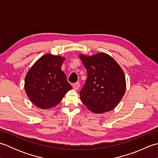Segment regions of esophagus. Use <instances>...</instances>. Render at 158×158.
<instances>
[{
	"instance_id": "34e87169",
	"label": "esophagus",
	"mask_w": 158,
	"mask_h": 158,
	"mask_svg": "<svg viewBox=\"0 0 158 158\" xmlns=\"http://www.w3.org/2000/svg\"><path fill=\"white\" fill-rule=\"evenodd\" d=\"M79 86H80L79 82H77L75 83H74L73 85L74 89H75V90H78L79 88Z\"/></svg>"
}]
</instances>
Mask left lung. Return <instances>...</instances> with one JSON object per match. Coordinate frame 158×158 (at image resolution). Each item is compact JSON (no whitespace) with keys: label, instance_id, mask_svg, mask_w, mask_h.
Masks as SVG:
<instances>
[{"label":"left lung","instance_id":"8db88e82","mask_svg":"<svg viewBox=\"0 0 158 158\" xmlns=\"http://www.w3.org/2000/svg\"><path fill=\"white\" fill-rule=\"evenodd\" d=\"M88 73L79 94L82 102L92 112L109 111L118 105L125 94L126 78L123 70L108 54L80 56Z\"/></svg>","mask_w":158,"mask_h":158}]
</instances>
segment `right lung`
Masks as SVG:
<instances>
[{
    "label": "right lung",
    "instance_id": "right-lung-1",
    "mask_svg": "<svg viewBox=\"0 0 158 158\" xmlns=\"http://www.w3.org/2000/svg\"><path fill=\"white\" fill-rule=\"evenodd\" d=\"M64 58L45 54L29 70L25 77V90L32 102L41 109H49L61 101L72 89L61 70Z\"/></svg>",
    "mask_w": 158,
    "mask_h": 158
}]
</instances>
